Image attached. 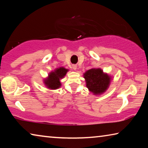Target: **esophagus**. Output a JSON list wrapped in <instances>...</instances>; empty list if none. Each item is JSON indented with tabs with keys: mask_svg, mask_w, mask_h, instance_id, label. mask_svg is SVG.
I'll return each instance as SVG.
<instances>
[{
	"mask_svg": "<svg viewBox=\"0 0 148 148\" xmlns=\"http://www.w3.org/2000/svg\"><path fill=\"white\" fill-rule=\"evenodd\" d=\"M72 69H73L74 70H76L77 69L76 65H72Z\"/></svg>",
	"mask_w": 148,
	"mask_h": 148,
	"instance_id": "obj_1",
	"label": "esophagus"
}]
</instances>
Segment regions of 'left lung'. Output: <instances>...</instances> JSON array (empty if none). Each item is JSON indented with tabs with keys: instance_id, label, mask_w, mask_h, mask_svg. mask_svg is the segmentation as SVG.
<instances>
[{
	"instance_id": "1",
	"label": "left lung",
	"mask_w": 148,
	"mask_h": 148,
	"mask_svg": "<svg viewBox=\"0 0 148 148\" xmlns=\"http://www.w3.org/2000/svg\"><path fill=\"white\" fill-rule=\"evenodd\" d=\"M86 81V86L90 91L94 94H101L108 87L110 77L108 75L104 74L101 69H92L84 74Z\"/></svg>"
}]
</instances>
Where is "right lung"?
<instances>
[{"mask_svg": "<svg viewBox=\"0 0 148 148\" xmlns=\"http://www.w3.org/2000/svg\"><path fill=\"white\" fill-rule=\"evenodd\" d=\"M67 72H68V70L63 67L56 69L55 72H52L49 74V77L44 81L45 84L48 88L51 89L59 88L61 86L60 79H62L66 75Z\"/></svg>", "mask_w": 148, "mask_h": 148, "instance_id": "1", "label": "right lung"}]
</instances>
